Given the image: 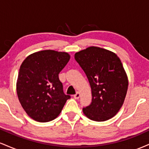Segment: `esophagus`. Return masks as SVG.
<instances>
[{
  "label": "esophagus",
  "instance_id": "obj_1",
  "mask_svg": "<svg viewBox=\"0 0 149 149\" xmlns=\"http://www.w3.org/2000/svg\"><path fill=\"white\" fill-rule=\"evenodd\" d=\"M80 96V95L79 92H77L76 95H73V97H74V99H76V100H78V99H79Z\"/></svg>",
  "mask_w": 149,
  "mask_h": 149
}]
</instances>
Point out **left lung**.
I'll use <instances>...</instances> for the list:
<instances>
[{
  "label": "left lung",
  "instance_id": "obj_1",
  "mask_svg": "<svg viewBox=\"0 0 149 149\" xmlns=\"http://www.w3.org/2000/svg\"><path fill=\"white\" fill-rule=\"evenodd\" d=\"M75 59L86 74L92 90V102L83 108L92 120L105 121L122 107L128 88V78L120 59L114 52L91 46L76 52Z\"/></svg>",
  "mask_w": 149,
  "mask_h": 149
}]
</instances>
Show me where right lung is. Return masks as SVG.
I'll use <instances>...</instances> for the list:
<instances>
[{"mask_svg": "<svg viewBox=\"0 0 149 149\" xmlns=\"http://www.w3.org/2000/svg\"><path fill=\"white\" fill-rule=\"evenodd\" d=\"M70 57L67 52L46 49L29 55L20 66L17 93L24 110L34 120L55 119L70 98L58 76Z\"/></svg>", "mask_w": 149, "mask_h": 149, "instance_id": "obj_1", "label": "right lung"}]
</instances>
